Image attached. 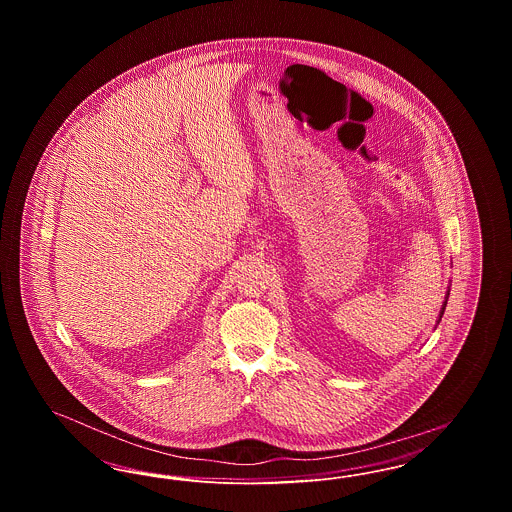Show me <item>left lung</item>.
<instances>
[{"instance_id":"obj_1","label":"left lung","mask_w":512,"mask_h":512,"mask_svg":"<svg viewBox=\"0 0 512 512\" xmlns=\"http://www.w3.org/2000/svg\"><path fill=\"white\" fill-rule=\"evenodd\" d=\"M449 288H451V286H449ZM449 288H447V292H445V299H443V305H441V309H439V315L438 320H436V326H438L439 320H441V317H443V313H445V307H447V299H449V292H451Z\"/></svg>"}]
</instances>
